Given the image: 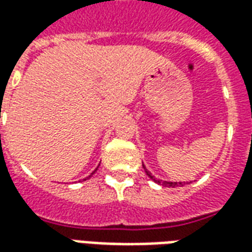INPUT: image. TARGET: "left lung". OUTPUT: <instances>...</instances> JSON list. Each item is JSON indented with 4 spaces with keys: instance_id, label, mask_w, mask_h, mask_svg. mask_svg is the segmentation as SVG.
Listing matches in <instances>:
<instances>
[{
    "instance_id": "left-lung-1",
    "label": "left lung",
    "mask_w": 252,
    "mask_h": 252,
    "mask_svg": "<svg viewBox=\"0 0 252 252\" xmlns=\"http://www.w3.org/2000/svg\"><path fill=\"white\" fill-rule=\"evenodd\" d=\"M143 169H144V171H146V174L151 178V180L154 181V182H157V184H159V185H162V186H169V188H177V186H182V182H167V181H160V180H157L155 177H154L150 171H148L147 169H146V166L143 164ZM185 184V182H184Z\"/></svg>"
}]
</instances>
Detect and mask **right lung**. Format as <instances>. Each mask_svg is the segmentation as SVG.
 <instances>
[{
	"mask_svg": "<svg viewBox=\"0 0 252 252\" xmlns=\"http://www.w3.org/2000/svg\"><path fill=\"white\" fill-rule=\"evenodd\" d=\"M95 170H97V169H95ZM95 170H94V171H95ZM94 171H93V173H92V175L94 174ZM92 175H89V177H92ZM89 177H88V178H89Z\"/></svg>",
	"mask_w": 252,
	"mask_h": 252,
	"instance_id": "right-lung-1",
	"label": "right lung"
}]
</instances>
